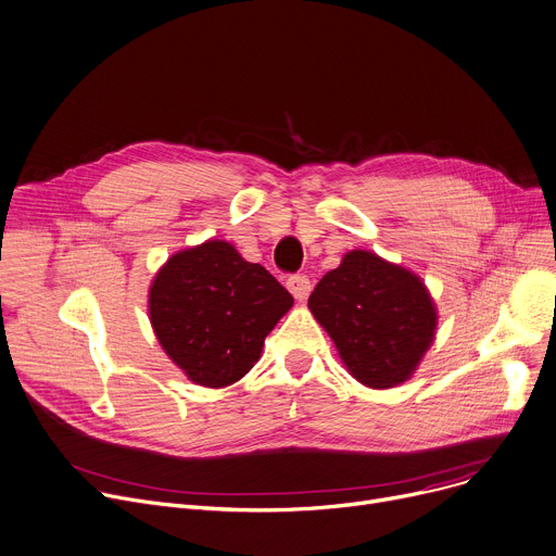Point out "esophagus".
<instances>
[{
  "label": "esophagus",
  "instance_id": "34e87169",
  "mask_svg": "<svg viewBox=\"0 0 556 556\" xmlns=\"http://www.w3.org/2000/svg\"><path fill=\"white\" fill-rule=\"evenodd\" d=\"M286 286L292 292V298L298 300V302H304L308 294H311V288H313L311 279L306 275H292V277H288Z\"/></svg>",
  "mask_w": 556,
  "mask_h": 556
}]
</instances>
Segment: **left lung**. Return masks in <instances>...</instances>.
Segmentation results:
<instances>
[{
	"mask_svg": "<svg viewBox=\"0 0 556 556\" xmlns=\"http://www.w3.org/2000/svg\"><path fill=\"white\" fill-rule=\"evenodd\" d=\"M349 374L368 389L412 380L435 340L438 308L409 268L368 250H351L308 298Z\"/></svg>",
	"mask_w": 556,
	"mask_h": 556,
	"instance_id": "left-lung-1",
	"label": "left lung"
}]
</instances>
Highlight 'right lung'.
I'll use <instances>...</instances> for the list:
<instances>
[{
	"mask_svg": "<svg viewBox=\"0 0 556 556\" xmlns=\"http://www.w3.org/2000/svg\"><path fill=\"white\" fill-rule=\"evenodd\" d=\"M290 308L292 294L224 239L174 252L147 294L161 349L190 382L207 389L239 382Z\"/></svg>",
	"mask_w": 556,
	"mask_h": 556,
	"instance_id": "obj_1",
	"label": "right lung"
}]
</instances>
